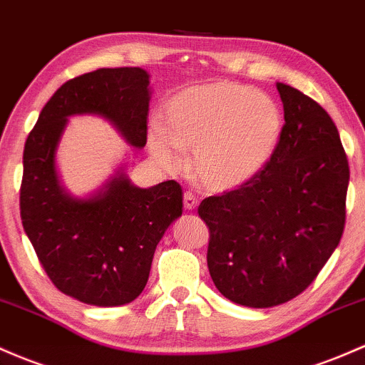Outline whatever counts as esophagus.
I'll use <instances>...</instances> for the list:
<instances>
[{
  "label": "esophagus",
  "mask_w": 365,
  "mask_h": 365,
  "mask_svg": "<svg viewBox=\"0 0 365 365\" xmlns=\"http://www.w3.org/2000/svg\"><path fill=\"white\" fill-rule=\"evenodd\" d=\"M197 206H199V199L195 197L192 192H185V194H183V207H185L187 211H192Z\"/></svg>",
  "instance_id": "1"
}]
</instances>
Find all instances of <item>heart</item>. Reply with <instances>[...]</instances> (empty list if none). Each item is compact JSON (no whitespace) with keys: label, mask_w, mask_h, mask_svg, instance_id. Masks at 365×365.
Returning a JSON list of instances; mask_svg holds the SVG:
<instances>
[{"label":"heart","mask_w":365,"mask_h":365,"mask_svg":"<svg viewBox=\"0 0 365 365\" xmlns=\"http://www.w3.org/2000/svg\"><path fill=\"white\" fill-rule=\"evenodd\" d=\"M164 128L150 131L159 163L178 166L182 152H194L190 171L211 192L247 185L274 158L282 137V112L275 100L232 81L189 86L164 106Z\"/></svg>","instance_id":"heart-1"}]
</instances>
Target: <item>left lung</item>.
I'll use <instances>...</instances> for the list:
<instances>
[{
  "label": "left lung",
  "instance_id": "8db88e82",
  "mask_svg": "<svg viewBox=\"0 0 365 365\" xmlns=\"http://www.w3.org/2000/svg\"><path fill=\"white\" fill-rule=\"evenodd\" d=\"M282 137L253 182L206 197L207 268L230 302L268 308L307 289L339 244L350 168L336 124L315 100L277 83Z\"/></svg>",
  "mask_w": 365,
  "mask_h": 365
}]
</instances>
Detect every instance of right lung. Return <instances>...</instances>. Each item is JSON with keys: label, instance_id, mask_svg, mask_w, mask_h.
Here are the masks:
<instances>
[{"label": "right lung", "instance_id": "right-lung-1", "mask_svg": "<svg viewBox=\"0 0 365 365\" xmlns=\"http://www.w3.org/2000/svg\"><path fill=\"white\" fill-rule=\"evenodd\" d=\"M149 74L97 69L63 83L46 102L24 147L20 218L46 275L63 294L95 307L133 302L149 280L154 251L182 216L175 180L140 189L119 170L97 194L62 187L55 154L69 115L107 119L131 147L147 143Z\"/></svg>", "mask_w": 365, "mask_h": 365}]
</instances>
